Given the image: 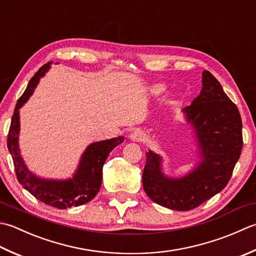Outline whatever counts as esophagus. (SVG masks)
Wrapping results in <instances>:
<instances>
[{
	"mask_svg": "<svg viewBox=\"0 0 256 256\" xmlns=\"http://www.w3.org/2000/svg\"><path fill=\"white\" fill-rule=\"evenodd\" d=\"M144 138V134L142 132H140V130H134V132H132L130 134V139L132 140V142H142Z\"/></svg>",
	"mask_w": 256,
	"mask_h": 256,
	"instance_id": "34e87169",
	"label": "esophagus"
}]
</instances>
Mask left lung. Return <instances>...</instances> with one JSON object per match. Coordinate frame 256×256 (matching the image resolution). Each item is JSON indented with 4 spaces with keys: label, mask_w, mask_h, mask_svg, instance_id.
<instances>
[{
    "label": "left lung",
    "mask_w": 256,
    "mask_h": 256,
    "mask_svg": "<svg viewBox=\"0 0 256 256\" xmlns=\"http://www.w3.org/2000/svg\"><path fill=\"white\" fill-rule=\"evenodd\" d=\"M202 90L184 112L196 129L201 162L184 178H166L161 158L146 152L142 184L154 202L176 211H189L222 191L230 181L243 147L242 119L216 78L202 74Z\"/></svg>",
    "instance_id": "1"
}]
</instances>
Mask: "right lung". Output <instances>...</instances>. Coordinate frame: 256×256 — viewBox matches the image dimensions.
I'll return each mask as SVG.
<instances>
[{
    "label": "right lung",
    "mask_w": 256,
    "mask_h": 256,
    "mask_svg": "<svg viewBox=\"0 0 256 256\" xmlns=\"http://www.w3.org/2000/svg\"><path fill=\"white\" fill-rule=\"evenodd\" d=\"M50 65V62H48L36 72V74L30 78L23 95L18 98L8 134V148L12 156L16 178L24 189L45 204L57 208H67L85 204L96 196L102 186V166L110 151L116 146L120 144L124 138H112L88 146L85 152L82 154L80 166L72 179L65 181L45 180L38 178L28 171L20 157L18 149V109L28 102L36 85L38 84L40 78L48 72Z\"/></svg>",
    "instance_id": "right-lung-1"
}]
</instances>
